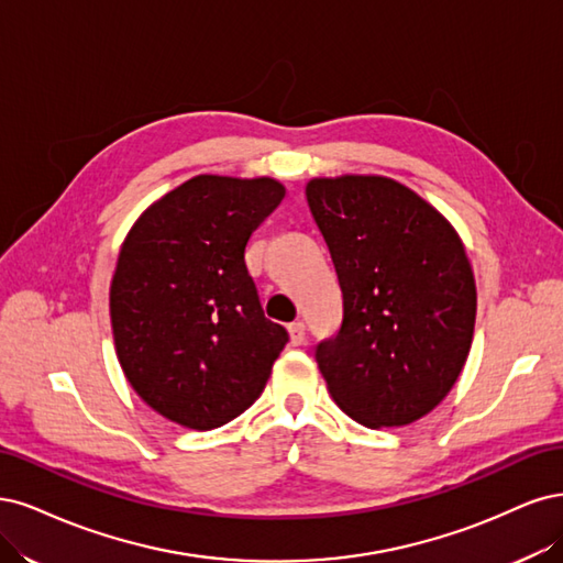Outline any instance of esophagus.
Masks as SVG:
<instances>
[{"label": "esophagus", "mask_w": 563, "mask_h": 563, "mask_svg": "<svg viewBox=\"0 0 563 563\" xmlns=\"http://www.w3.org/2000/svg\"><path fill=\"white\" fill-rule=\"evenodd\" d=\"M287 332H289V343H292V346H301L303 339H306V324L303 322H292L287 328Z\"/></svg>", "instance_id": "34e87169"}]
</instances>
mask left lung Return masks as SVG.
Segmentation results:
<instances>
[{"label": "left lung", "mask_w": 563, "mask_h": 563, "mask_svg": "<svg viewBox=\"0 0 563 563\" xmlns=\"http://www.w3.org/2000/svg\"><path fill=\"white\" fill-rule=\"evenodd\" d=\"M306 198L343 295L341 330L316 351L332 400L374 430L423 419L473 346L477 285L459 231L384 175L311 177Z\"/></svg>", "instance_id": "obj_1"}]
</instances>
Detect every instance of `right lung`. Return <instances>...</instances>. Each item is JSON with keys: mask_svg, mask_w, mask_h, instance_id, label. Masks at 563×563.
Here are the masks:
<instances>
[{"mask_svg": "<svg viewBox=\"0 0 563 563\" xmlns=\"http://www.w3.org/2000/svg\"><path fill=\"white\" fill-rule=\"evenodd\" d=\"M283 198L276 177L196 175L125 233L110 285L114 349L163 419L212 430L262 395L287 332L264 318L245 245Z\"/></svg>", "mask_w": 563, "mask_h": 563, "instance_id": "right-lung-1", "label": "right lung"}]
</instances>
